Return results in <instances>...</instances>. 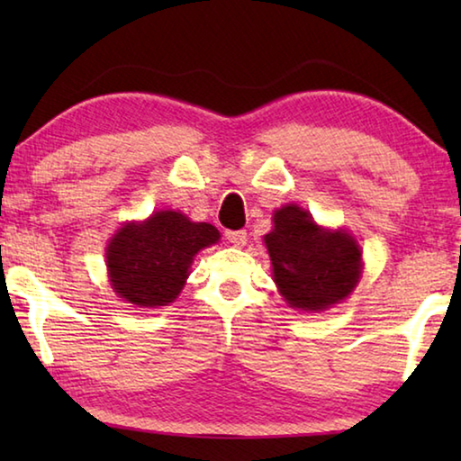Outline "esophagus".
Masks as SVG:
<instances>
[{"mask_svg": "<svg viewBox=\"0 0 461 461\" xmlns=\"http://www.w3.org/2000/svg\"><path fill=\"white\" fill-rule=\"evenodd\" d=\"M225 238H228L233 246H244L248 240V233L246 230H230L225 231Z\"/></svg>", "mask_w": 461, "mask_h": 461, "instance_id": "esophagus-1", "label": "esophagus"}]
</instances>
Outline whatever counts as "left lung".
<instances>
[{
  "label": "left lung",
  "instance_id": "left-lung-1",
  "mask_svg": "<svg viewBox=\"0 0 461 461\" xmlns=\"http://www.w3.org/2000/svg\"><path fill=\"white\" fill-rule=\"evenodd\" d=\"M275 283L291 307L323 311L346 299L360 278L362 252L346 231H325L305 209L285 205L267 233Z\"/></svg>",
  "mask_w": 461,
  "mask_h": 461
}]
</instances>
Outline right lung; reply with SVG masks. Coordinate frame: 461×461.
Instances as JSON below:
<instances>
[{
  "mask_svg": "<svg viewBox=\"0 0 461 461\" xmlns=\"http://www.w3.org/2000/svg\"><path fill=\"white\" fill-rule=\"evenodd\" d=\"M217 240L212 223H193L178 212L123 225L105 254L113 291L138 307L168 305L181 293L194 254Z\"/></svg>",
  "mask_w": 461,
  "mask_h": 461,
  "instance_id": "add662e5",
  "label": "right lung"
}]
</instances>
